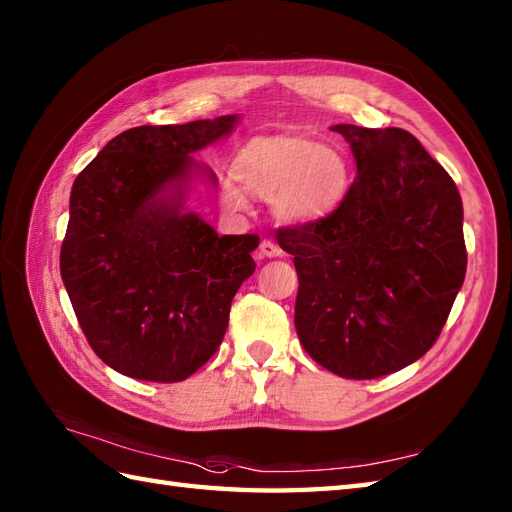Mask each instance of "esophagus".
<instances>
[{"label": "esophagus", "mask_w": 512, "mask_h": 512, "mask_svg": "<svg viewBox=\"0 0 512 512\" xmlns=\"http://www.w3.org/2000/svg\"><path fill=\"white\" fill-rule=\"evenodd\" d=\"M279 255H281V248L277 242H273V239H262V244H259V250H257L259 259H270Z\"/></svg>", "instance_id": "34e87169"}]
</instances>
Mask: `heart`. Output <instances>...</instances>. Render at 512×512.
Instances as JSON below:
<instances>
[{
    "instance_id": "b5f03b06",
    "label": "heart",
    "mask_w": 512,
    "mask_h": 512,
    "mask_svg": "<svg viewBox=\"0 0 512 512\" xmlns=\"http://www.w3.org/2000/svg\"><path fill=\"white\" fill-rule=\"evenodd\" d=\"M233 178L220 184L228 211H246L248 196L273 202L286 224H314L341 209L350 195L354 167L341 145H321L299 134L255 136L237 149Z\"/></svg>"
}]
</instances>
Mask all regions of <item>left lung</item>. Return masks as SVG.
<instances>
[{"label":"left lung","mask_w":512,"mask_h":512,"mask_svg":"<svg viewBox=\"0 0 512 512\" xmlns=\"http://www.w3.org/2000/svg\"><path fill=\"white\" fill-rule=\"evenodd\" d=\"M358 176L334 215L284 226L295 255V328L341 378H380L431 350L466 275L462 198L405 129L334 125Z\"/></svg>","instance_id":"left-lung-1"}]
</instances>
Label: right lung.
<instances>
[{"instance_id":"add662e5","label":"right lung","mask_w":512,"mask_h":512,"mask_svg":"<svg viewBox=\"0 0 512 512\" xmlns=\"http://www.w3.org/2000/svg\"><path fill=\"white\" fill-rule=\"evenodd\" d=\"M237 116L118 134L72 184L61 279L94 354L118 374L178 383L220 347L255 273L257 235H217L184 211L193 151ZM211 182L215 176L204 171Z\"/></svg>"}]
</instances>
